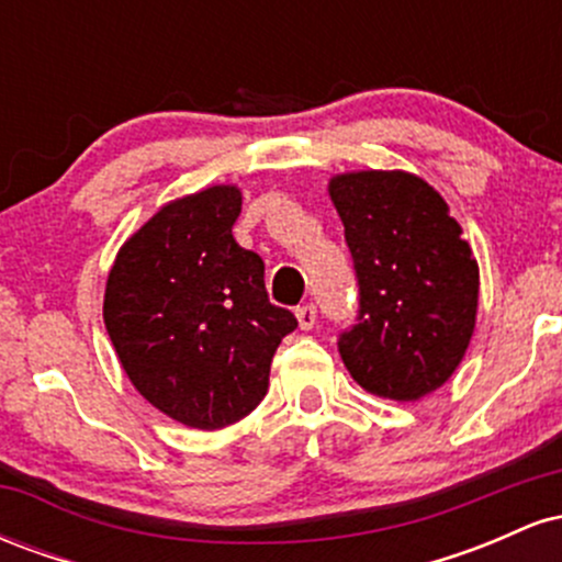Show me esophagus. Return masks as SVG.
Returning a JSON list of instances; mask_svg holds the SVG:
<instances>
[{"label": "esophagus", "mask_w": 562, "mask_h": 562, "mask_svg": "<svg viewBox=\"0 0 562 562\" xmlns=\"http://www.w3.org/2000/svg\"><path fill=\"white\" fill-rule=\"evenodd\" d=\"M295 317H299L301 330H312L314 322H317V308L312 303H303V306L295 308Z\"/></svg>", "instance_id": "esophagus-1"}]
</instances>
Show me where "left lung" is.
Listing matches in <instances>:
<instances>
[{"mask_svg":"<svg viewBox=\"0 0 562 562\" xmlns=\"http://www.w3.org/2000/svg\"><path fill=\"white\" fill-rule=\"evenodd\" d=\"M359 282L357 325L338 335L346 370L375 396L417 402L465 357L479 263L443 198L406 171L330 179Z\"/></svg>","mask_w":562,"mask_h":562,"instance_id":"obj_1","label":"left lung"}]
</instances>
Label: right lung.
Returning a JSON list of instances; mask_svg holds the SVG:
<instances>
[{
  "label": "right lung",
  "mask_w": 562,
  "mask_h": 562,
  "mask_svg": "<svg viewBox=\"0 0 562 562\" xmlns=\"http://www.w3.org/2000/svg\"><path fill=\"white\" fill-rule=\"evenodd\" d=\"M240 205L235 184L171 200L121 245L108 274L102 319L121 367L187 428L250 415L277 346L299 327L269 301L261 256L232 237Z\"/></svg>",
  "instance_id": "right-lung-1"
}]
</instances>
